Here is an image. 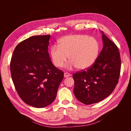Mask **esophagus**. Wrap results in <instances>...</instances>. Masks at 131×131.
I'll return each mask as SVG.
<instances>
[{
  "mask_svg": "<svg viewBox=\"0 0 131 131\" xmlns=\"http://www.w3.org/2000/svg\"><path fill=\"white\" fill-rule=\"evenodd\" d=\"M70 74L68 73H64V77L66 78V77H70Z\"/></svg>",
  "mask_w": 131,
  "mask_h": 131,
  "instance_id": "34e87169",
  "label": "esophagus"
}]
</instances>
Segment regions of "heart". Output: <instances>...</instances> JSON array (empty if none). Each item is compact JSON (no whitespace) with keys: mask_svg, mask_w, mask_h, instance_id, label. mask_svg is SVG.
<instances>
[{"mask_svg":"<svg viewBox=\"0 0 131 131\" xmlns=\"http://www.w3.org/2000/svg\"><path fill=\"white\" fill-rule=\"evenodd\" d=\"M100 43L97 39L84 34L70 35L58 40V46L53 45L50 56L53 64L57 68L63 65L67 57L70 61L66 65L71 69L76 66L84 70L92 66L98 58Z\"/></svg>","mask_w":131,"mask_h":131,"instance_id":"heart-1","label":"heart"}]
</instances>
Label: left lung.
Segmentation results:
<instances>
[{
    "label": "left lung",
    "mask_w": 131,
    "mask_h": 131,
    "mask_svg": "<svg viewBox=\"0 0 131 131\" xmlns=\"http://www.w3.org/2000/svg\"><path fill=\"white\" fill-rule=\"evenodd\" d=\"M103 48L91 68L73 75L74 93L85 105L95 104L106 98L118 83L121 60L115 44L101 31Z\"/></svg>",
    "instance_id": "1"
}]
</instances>
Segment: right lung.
<instances>
[{
	"mask_svg": "<svg viewBox=\"0 0 131 131\" xmlns=\"http://www.w3.org/2000/svg\"><path fill=\"white\" fill-rule=\"evenodd\" d=\"M50 35H36L19 43L10 63L11 76L22 100L34 107L53 102L63 73L53 65L48 52Z\"/></svg>",
	"mask_w": 131,
	"mask_h": 131,
	"instance_id": "1",
	"label": "right lung"
}]
</instances>
